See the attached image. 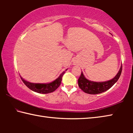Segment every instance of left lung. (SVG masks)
Here are the masks:
<instances>
[{"label": "left lung", "instance_id": "1", "mask_svg": "<svg viewBox=\"0 0 133 133\" xmlns=\"http://www.w3.org/2000/svg\"><path fill=\"white\" fill-rule=\"evenodd\" d=\"M122 71V66L120 70L114 78L112 79L104 82H91L85 78L82 72L80 77L78 79V84L82 90L87 94H97L102 93L111 88L117 82Z\"/></svg>", "mask_w": 133, "mask_h": 133}]
</instances>
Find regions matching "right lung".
Instances as JSON below:
<instances>
[{
  "instance_id": "1",
  "label": "right lung",
  "mask_w": 133,
  "mask_h": 133,
  "mask_svg": "<svg viewBox=\"0 0 133 133\" xmlns=\"http://www.w3.org/2000/svg\"><path fill=\"white\" fill-rule=\"evenodd\" d=\"M65 73V71H63L57 79L55 80L54 82L48 83V84H39V83H32L27 82L24 80L23 78L21 76L22 80L23 81L24 84H25L29 89H30L31 90L39 93L42 94H47L50 93L55 91L57 89L59 85L61 84L62 77Z\"/></svg>"
}]
</instances>
